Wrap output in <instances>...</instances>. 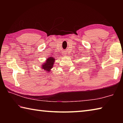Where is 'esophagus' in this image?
<instances>
[{
    "mask_svg": "<svg viewBox=\"0 0 123 123\" xmlns=\"http://www.w3.org/2000/svg\"><path fill=\"white\" fill-rule=\"evenodd\" d=\"M63 55L64 56H65V55H66V53H63Z\"/></svg>",
    "mask_w": 123,
    "mask_h": 123,
    "instance_id": "34e87169",
    "label": "esophagus"
}]
</instances>
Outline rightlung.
<instances>
[{"label": "right lung", "mask_w": 123, "mask_h": 123, "mask_svg": "<svg viewBox=\"0 0 123 123\" xmlns=\"http://www.w3.org/2000/svg\"><path fill=\"white\" fill-rule=\"evenodd\" d=\"M55 59L54 58L50 57L48 59H47L45 63H43L42 66V68L44 70H46L47 72L50 71V70L53 67V64L55 62Z\"/></svg>", "instance_id": "right-lung-1"}]
</instances>
